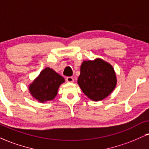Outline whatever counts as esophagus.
Here are the masks:
<instances>
[{"mask_svg": "<svg viewBox=\"0 0 149 149\" xmlns=\"http://www.w3.org/2000/svg\"><path fill=\"white\" fill-rule=\"evenodd\" d=\"M66 82H68V83H73L74 79H73V77H67V78H66Z\"/></svg>", "mask_w": 149, "mask_h": 149, "instance_id": "obj_1", "label": "esophagus"}]
</instances>
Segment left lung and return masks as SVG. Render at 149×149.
<instances>
[{"label": "left lung", "mask_w": 149, "mask_h": 149, "mask_svg": "<svg viewBox=\"0 0 149 149\" xmlns=\"http://www.w3.org/2000/svg\"><path fill=\"white\" fill-rule=\"evenodd\" d=\"M78 84L90 100L99 102L113 91L117 78L111 64L97 58L95 60L83 61Z\"/></svg>", "instance_id": "obj_1"}]
</instances>
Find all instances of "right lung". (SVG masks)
I'll use <instances>...</instances> for the list:
<instances>
[{"label": "right lung", "mask_w": 149, "mask_h": 149, "mask_svg": "<svg viewBox=\"0 0 149 149\" xmlns=\"http://www.w3.org/2000/svg\"><path fill=\"white\" fill-rule=\"evenodd\" d=\"M65 80L49 67L43 69L29 86L31 96L40 103L52 100L57 96L58 89Z\"/></svg>", "instance_id": "1"}]
</instances>
